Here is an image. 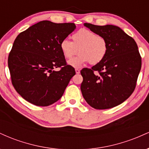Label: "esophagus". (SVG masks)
<instances>
[{"mask_svg": "<svg viewBox=\"0 0 149 149\" xmlns=\"http://www.w3.org/2000/svg\"><path fill=\"white\" fill-rule=\"evenodd\" d=\"M75 71H76V73H77V74L80 73V70L78 69H75Z\"/></svg>", "mask_w": 149, "mask_h": 149, "instance_id": "1", "label": "esophagus"}]
</instances>
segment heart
Returning a JSON list of instances; mask_svg holds the SVG:
<instances>
[{
  "label": "heart",
  "mask_w": 149,
  "mask_h": 149,
  "mask_svg": "<svg viewBox=\"0 0 149 149\" xmlns=\"http://www.w3.org/2000/svg\"><path fill=\"white\" fill-rule=\"evenodd\" d=\"M71 38L72 42L66 39L63 40L60 49L66 59L72 57L78 50L79 55L68 61V64L73 68H80L88 62L92 65L97 64L107 55V39L92 31L81 29L73 33Z\"/></svg>",
  "instance_id": "1"
}]
</instances>
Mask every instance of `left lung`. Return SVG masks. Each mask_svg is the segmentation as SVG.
<instances>
[{
    "label": "left lung",
    "instance_id": "left-lung-1",
    "mask_svg": "<svg viewBox=\"0 0 149 149\" xmlns=\"http://www.w3.org/2000/svg\"><path fill=\"white\" fill-rule=\"evenodd\" d=\"M85 26L107 39L108 52L100 63L80 71L83 96L90 107L107 109L125 102L134 92L141 67V57L132 38L113 25ZM97 71L98 74L93 73Z\"/></svg>",
    "mask_w": 149,
    "mask_h": 149
}]
</instances>
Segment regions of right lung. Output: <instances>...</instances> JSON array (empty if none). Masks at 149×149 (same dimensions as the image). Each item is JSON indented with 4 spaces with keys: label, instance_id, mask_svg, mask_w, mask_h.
Returning <instances> with one entry per match:
<instances>
[{
    "label": "right lung",
    "instance_id": "obj_1",
    "mask_svg": "<svg viewBox=\"0 0 149 149\" xmlns=\"http://www.w3.org/2000/svg\"><path fill=\"white\" fill-rule=\"evenodd\" d=\"M74 23L41 21L17 36L8 56L13 85L22 98L47 107L62 97L76 74L67 65L60 43L76 29ZM56 68H60L58 72Z\"/></svg>",
    "mask_w": 149,
    "mask_h": 149
}]
</instances>
